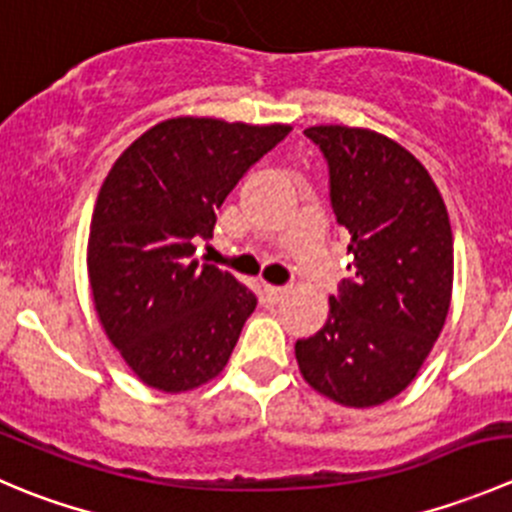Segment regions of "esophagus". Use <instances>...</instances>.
<instances>
[{"instance_id": "1", "label": "esophagus", "mask_w": 512, "mask_h": 512, "mask_svg": "<svg viewBox=\"0 0 512 512\" xmlns=\"http://www.w3.org/2000/svg\"><path fill=\"white\" fill-rule=\"evenodd\" d=\"M290 292V287H277V285H265V297L267 302H280L282 297Z\"/></svg>"}]
</instances>
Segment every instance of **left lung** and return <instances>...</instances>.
Here are the masks:
<instances>
[{
	"label": "left lung",
	"instance_id": "8db88e82",
	"mask_svg": "<svg viewBox=\"0 0 512 512\" xmlns=\"http://www.w3.org/2000/svg\"><path fill=\"white\" fill-rule=\"evenodd\" d=\"M330 167V200L350 232L352 277L330 297L327 322L295 342L302 377L345 408L403 393L445 325L453 295V230L420 160L380 132L307 127Z\"/></svg>",
	"mask_w": 512,
	"mask_h": 512
}]
</instances>
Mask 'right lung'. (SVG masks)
Masks as SVG:
<instances>
[{
    "label": "right lung",
    "instance_id": "add662e5",
    "mask_svg": "<svg viewBox=\"0 0 512 512\" xmlns=\"http://www.w3.org/2000/svg\"><path fill=\"white\" fill-rule=\"evenodd\" d=\"M290 124L172 117L137 137L104 177L87 242L94 310L122 360L162 393H187L225 370L257 297L200 265L220 205Z\"/></svg>",
    "mask_w": 512,
    "mask_h": 512
}]
</instances>
